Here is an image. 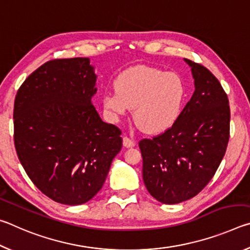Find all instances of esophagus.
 I'll list each match as a JSON object with an SVG mask.
<instances>
[{
    "label": "esophagus",
    "instance_id": "1",
    "mask_svg": "<svg viewBox=\"0 0 250 250\" xmlns=\"http://www.w3.org/2000/svg\"><path fill=\"white\" fill-rule=\"evenodd\" d=\"M134 140L133 139H131L130 137H128V135H125V137H124V146H126V147H132L134 146Z\"/></svg>",
    "mask_w": 250,
    "mask_h": 250
}]
</instances>
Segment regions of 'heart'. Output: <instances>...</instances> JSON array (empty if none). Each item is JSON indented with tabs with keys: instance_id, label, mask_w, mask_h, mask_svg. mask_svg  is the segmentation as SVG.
Segmentation results:
<instances>
[{
	"instance_id": "b5f03b06",
	"label": "heart",
	"mask_w": 250,
	"mask_h": 250,
	"mask_svg": "<svg viewBox=\"0 0 250 250\" xmlns=\"http://www.w3.org/2000/svg\"><path fill=\"white\" fill-rule=\"evenodd\" d=\"M116 92L104 96V108L113 117L134 109V121L149 133L163 132L175 124L184 107L186 88L179 75L154 67L137 66L118 76Z\"/></svg>"
}]
</instances>
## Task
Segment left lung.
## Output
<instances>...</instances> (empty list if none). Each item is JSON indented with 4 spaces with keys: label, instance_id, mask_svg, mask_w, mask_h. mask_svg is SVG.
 <instances>
[{
    "label": "left lung",
    "instance_id": "8db88e82",
    "mask_svg": "<svg viewBox=\"0 0 250 250\" xmlns=\"http://www.w3.org/2000/svg\"><path fill=\"white\" fill-rule=\"evenodd\" d=\"M192 67L195 91L170 129L139 141L146 188L163 204L197 195L209 183L229 141L230 109L218 79L198 62Z\"/></svg>",
    "mask_w": 250,
    "mask_h": 250
}]
</instances>
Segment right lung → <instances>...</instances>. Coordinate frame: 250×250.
I'll use <instances>...</instances> for the list:
<instances>
[{
	"label": "right lung",
	"instance_id": "obj_1",
	"mask_svg": "<svg viewBox=\"0 0 250 250\" xmlns=\"http://www.w3.org/2000/svg\"><path fill=\"white\" fill-rule=\"evenodd\" d=\"M89 58L52 59L21 84L14 146L29 179L53 201L79 205L98 193L122 147L121 130L100 119Z\"/></svg>",
	"mask_w": 250,
	"mask_h": 250
}]
</instances>
